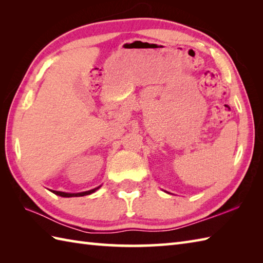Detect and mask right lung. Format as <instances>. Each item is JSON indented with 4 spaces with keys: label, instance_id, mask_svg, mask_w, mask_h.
I'll list each match as a JSON object with an SVG mask.
<instances>
[{
    "label": "right lung",
    "instance_id": "add662e5",
    "mask_svg": "<svg viewBox=\"0 0 263 263\" xmlns=\"http://www.w3.org/2000/svg\"><path fill=\"white\" fill-rule=\"evenodd\" d=\"M100 186L98 187H95L92 190H89V191L86 192H80V193H66V192H61V191H53L52 192L57 195H60V197H64V198H72V197H83V195H88V194H91L93 193L96 190H98Z\"/></svg>",
    "mask_w": 263,
    "mask_h": 263
}]
</instances>
